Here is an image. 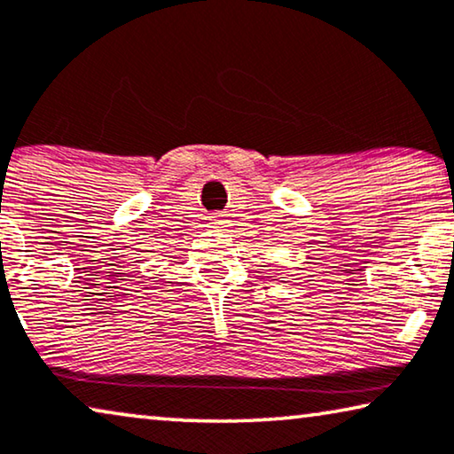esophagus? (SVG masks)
Masks as SVG:
<instances>
[{"instance_id":"1","label":"esophagus","mask_w":454,"mask_h":454,"mask_svg":"<svg viewBox=\"0 0 454 454\" xmlns=\"http://www.w3.org/2000/svg\"><path fill=\"white\" fill-rule=\"evenodd\" d=\"M227 225V219L223 215H211L208 216V227H213V229H221V227H225Z\"/></svg>"}]
</instances>
